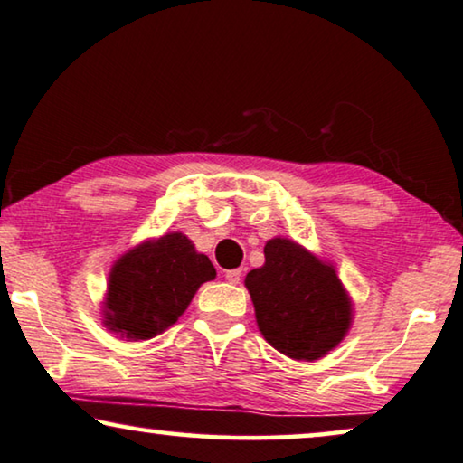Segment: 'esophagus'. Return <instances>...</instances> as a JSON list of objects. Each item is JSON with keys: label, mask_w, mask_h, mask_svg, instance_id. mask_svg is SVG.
Here are the masks:
<instances>
[{"label": "esophagus", "mask_w": 463, "mask_h": 463, "mask_svg": "<svg viewBox=\"0 0 463 463\" xmlns=\"http://www.w3.org/2000/svg\"><path fill=\"white\" fill-rule=\"evenodd\" d=\"M225 279L230 281V284H240V279H242V269L225 271Z\"/></svg>", "instance_id": "34e87169"}]
</instances>
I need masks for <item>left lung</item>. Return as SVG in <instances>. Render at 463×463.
Returning a JSON list of instances; mask_svg holds the SVG:
<instances>
[{"mask_svg":"<svg viewBox=\"0 0 463 463\" xmlns=\"http://www.w3.org/2000/svg\"><path fill=\"white\" fill-rule=\"evenodd\" d=\"M244 286L260 334L286 357H326L351 330L353 300L336 267L290 238L267 240L265 263L248 271Z\"/></svg>","mask_w":463,"mask_h":463,"instance_id":"8db88e82","label":"left lung"}]
</instances>
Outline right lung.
I'll return each instance as SVG.
<instances>
[{"label": "right lung", "instance_id": "right-lung-1", "mask_svg": "<svg viewBox=\"0 0 463 463\" xmlns=\"http://www.w3.org/2000/svg\"><path fill=\"white\" fill-rule=\"evenodd\" d=\"M217 271L182 232L133 246L115 260L102 303V324L127 340H148L175 324Z\"/></svg>", "mask_w": 463, "mask_h": 463}]
</instances>
